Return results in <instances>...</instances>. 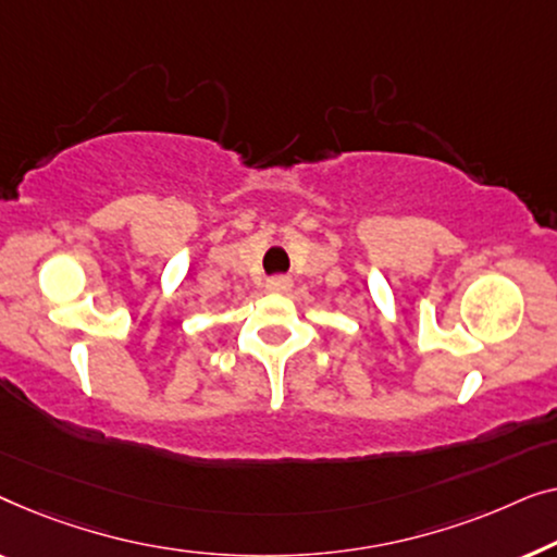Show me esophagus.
<instances>
[{
  "label": "esophagus",
  "mask_w": 557,
  "mask_h": 557,
  "mask_svg": "<svg viewBox=\"0 0 557 557\" xmlns=\"http://www.w3.org/2000/svg\"><path fill=\"white\" fill-rule=\"evenodd\" d=\"M289 285H293V282H289V277L277 275V277H270L268 285H264V287H268V293H287Z\"/></svg>",
  "instance_id": "esophagus-1"
}]
</instances>
